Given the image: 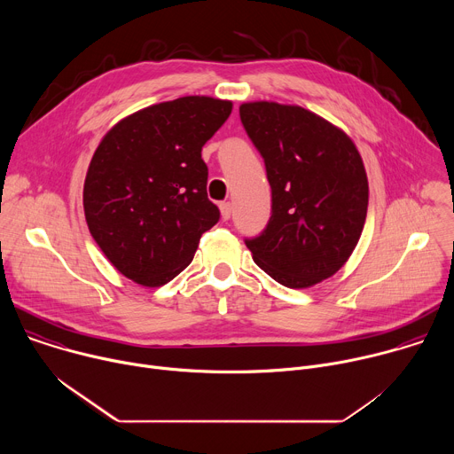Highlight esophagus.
<instances>
[{
  "mask_svg": "<svg viewBox=\"0 0 454 454\" xmlns=\"http://www.w3.org/2000/svg\"><path fill=\"white\" fill-rule=\"evenodd\" d=\"M221 217L224 219V221H228L230 217H231V205L230 203H221Z\"/></svg>",
  "mask_w": 454,
  "mask_h": 454,
  "instance_id": "34e87169",
  "label": "esophagus"
}]
</instances>
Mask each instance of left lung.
<instances>
[{
	"label": "left lung",
	"mask_w": 454,
	"mask_h": 454,
	"mask_svg": "<svg viewBox=\"0 0 454 454\" xmlns=\"http://www.w3.org/2000/svg\"><path fill=\"white\" fill-rule=\"evenodd\" d=\"M261 151L273 214L253 261L278 284L307 289L338 273L356 249L368 210V177L352 138L300 106L268 100L239 107Z\"/></svg>",
	"instance_id": "obj_1"
}]
</instances>
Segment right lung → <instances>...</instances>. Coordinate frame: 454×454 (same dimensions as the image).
<instances>
[{"label": "right lung", "mask_w": 454, "mask_h": 454, "mask_svg": "<svg viewBox=\"0 0 454 454\" xmlns=\"http://www.w3.org/2000/svg\"><path fill=\"white\" fill-rule=\"evenodd\" d=\"M231 109V100L181 97L121 118L100 140L84 181V215L107 261L129 280L165 286L219 221L201 151Z\"/></svg>", "instance_id": "right-lung-1"}]
</instances>
